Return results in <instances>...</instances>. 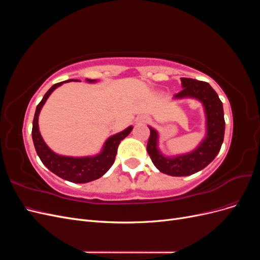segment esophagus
Wrapping results in <instances>:
<instances>
[{"label":"esophagus","mask_w":260,"mask_h":260,"mask_svg":"<svg viewBox=\"0 0 260 260\" xmlns=\"http://www.w3.org/2000/svg\"><path fill=\"white\" fill-rule=\"evenodd\" d=\"M146 121H147V119L144 117H141V118H139V119H137V122H139V123H144Z\"/></svg>","instance_id":"34e87169"}]
</instances>
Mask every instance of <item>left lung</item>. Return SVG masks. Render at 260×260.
<instances>
[{"instance_id": "8db88e82", "label": "left lung", "mask_w": 260, "mask_h": 260, "mask_svg": "<svg viewBox=\"0 0 260 260\" xmlns=\"http://www.w3.org/2000/svg\"><path fill=\"white\" fill-rule=\"evenodd\" d=\"M181 84L182 91L176 94L174 99L187 98L201 102L206 117V135L192 152L169 157L165 156L158 147V132L148 125L151 136L147 143V153L157 169L172 177L191 176L208 166L221 148L225 128L222 102L209 83L191 78H181Z\"/></svg>"}]
</instances>
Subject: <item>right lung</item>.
<instances>
[{"label":"right lung","mask_w":260,"mask_h":260,"mask_svg":"<svg viewBox=\"0 0 260 260\" xmlns=\"http://www.w3.org/2000/svg\"><path fill=\"white\" fill-rule=\"evenodd\" d=\"M76 80H66L58 82L51 86V89L45 93L42 101L39 103L36 109V114L32 122V140L36 147L38 156L40 157L41 161L44 166L51 170L53 174L58 176L59 178L70 181L74 183H86L90 181L96 180L104 176L108 169L113 166L115 161V157L117 154L118 145L125 137L129 136L133 127L130 125L127 129L121 132H118L116 135L109 137L102 147V151L94 156H83V157H73V156H64L54 153L52 149L46 145L41 133L39 131V115L41 109L45 104L46 100L52 94V92L57 89L62 83L72 82ZM79 81V80H77ZM86 82L94 83L96 80L85 79Z\"/></svg>","instance_id":"add662e5"}]
</instances>
